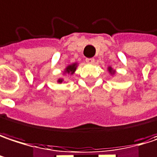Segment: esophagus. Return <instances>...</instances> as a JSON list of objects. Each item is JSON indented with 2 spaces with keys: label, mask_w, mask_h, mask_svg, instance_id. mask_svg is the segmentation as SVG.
<instances>
[{
  "label": "esophagus",
  "mask_w": 157,
  "mask_h": 157,
  "mask_svg": "<svg viewBox=\"0 0 157 157\" xmlns=\"http://www.w3.org/2000/svg\"><path fill=\"white\" fill-rule=\"evenodd\" d=\"M86 62L89 63V64H93L94 63V58L93 57H91V58H86Z\"/></svg>",
  "instance_id": "obj_1"
}]
</instances>
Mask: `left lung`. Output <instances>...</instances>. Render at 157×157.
I'll use <instances>...</instances> for the list:
<instances>
[{"mask_svg":"<svg viewBox=\"0 0 157 157\" xmlns=\"http://www.w3.org/2000/svg\"><path fill=\"white\" fill-rule=\"evenodd\" d=\"M109 73H110V74H114V72H112V69H111V68H110V67H109Z\"/></svg>","mask_w":157,"mask_h":157,"instance_id":"8db88e82","label":"left lung"}]
</instances>
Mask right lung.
Segmentation results:
<instances>
[{"mask_svg":"<svg viewBox=\"0 0 157 157\" xmlns=\"http://www.w3.org/2000/svg\"><path fill=\"white\" fill-rule=\"evenodd\" d=\"M75 69H76V64H71V65H69V66H67L66 67V69H65V72L66 73H68V74H73L75 71ZM62 79H59L58 80V82H62Z\"/></svg>","mask_w":157,"mask_h":157,"instance_id":"add662e5","label":"right lung"}]
</instances>
